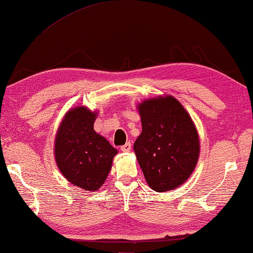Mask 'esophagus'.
Masks as SVG:
<instances>
[{
	"label": "esophagus",
	"instance_id": "obj_1",
	"mask_svg": "<svg viewBox=\"0 0 253 253\" xmlns=\"http://www.w3.org/2000/svg\"><path fill=\"white\" fill-rule=\"evenodd\" d=\"M131 149V144L130 142H126L125 145L121 147V150L124 151V153H128V151H130Z\"/></svg>",
	"mask_w": 253,
	"mask_h": 253
}]
</instances>
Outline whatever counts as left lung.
I'll return each instance as SVG.
<instances>
[{
  "label": "left lung",
  "instance_id": "8db88e82",
  "mask_svg": "<svg viewBox=\"0 0 253 253\" xmlns=\"http://www.w3.org/2000/svg\"><path fill=\"white\" fill-rule=\"evenodd\" d=\"M137 109L142 130L134 151L146 181L157 192L176 189L189 179L199 159L195 123L171 95L144 99Z\"/></svg>",
  "mask_w": 253,
  "mask_h": 253
}]
</instances>
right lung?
Wrapping results in <instances>:
<instances>
[{
    "label": "right lung",
    "mask_w": 253,
    "mask_h": 253,
    "mask_svg": "<svg viewBox=\"0 0 253 253\" xmlns=\"http://www.w3.org/2000/svg\"><path fill=\"white\" fill-rule=\"evenodd\" d=\"M97 112L76 106L63 117L54 142V156L66 180L84 191L103 186L117 149L94 130Z\"/></svg>",
    "instance_id": "right-lung-1"
}]
</instances>
